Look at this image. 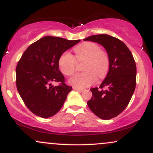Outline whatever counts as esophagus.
Listing matches in <instances>:
<instances>
[{
    "mask_svg": "<svg viewBox=\"0 0 153 153\" xmlns=\"http://www.w3.org/2000/svg\"><path fill=\"white\" fill-rule=\"evenodd\" d=\"M73 89L77 91H79V92H83L84 90H82L81 88H76V87H73Z\"/></svg>",
    "mask_w": 153,
    "mask_h": 153,
    "instance_id": "obj_1",
    "label": "esophagus"
}]
</instances>
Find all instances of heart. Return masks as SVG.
Returning <instances> with one entry per match:
<instances>
[{"instance_id": "heart-1", "label": "heart", "mask_w": 153, "mask_h": 153, "mask_svg": "<svg viewBox=\"0 0 153 153\" xmlns=\"http://www.w3.org/2000/svg\"><path fill=\"white\" fill-rule=\"evenodd\" d=\"M75 57L68 52H64L59 59V67L63 74L71 75L76 68V60L85 61L84 73H78L69 80L73 86L85 88L93 85L99 78L106 76L109 69V57L99 45L94 42H84L74 48Z\"/></svg>"}]
</instances>
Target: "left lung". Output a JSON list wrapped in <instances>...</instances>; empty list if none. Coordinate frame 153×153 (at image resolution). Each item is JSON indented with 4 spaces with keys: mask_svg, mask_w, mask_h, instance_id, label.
<instances>
[{
    "mask_svg": "<svg viewBox=\"0 0 153 153\" xmlns=\"http://www.w3.org/2000/svg\"><path fill=\"white\" fill-rule=\"evenodd\" d=\"M83 40L102 45L109 57V69L99 87L101 90L91 88L92 97L87 102L94 114L108 120L125 109L134 94L137 75L135 61L125 44L114 36L92 35ZM104 87L106 89L102 90Z\"/></svg>",
    "mask_w": 153,
    "mask_h": 153,
    "instance_id": "1",
    "label": "left lung"
}]
</instances>
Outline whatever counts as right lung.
<instances>
[{"mask_svg": "<svg viewBox=\"0 0 153 153\" xmlns=\"http://www.w3.org/2000/svg\"><path fill=\"white\" fill-rule=\"evenodd\" d=\"M80 42L47 36L31 45L22 54L16 69L17 90L35 115L49 118L62 108L72 87L65 83L59 59ZM53 82L62 84L54 87Z\"/></svg>", "mask_w": 153, "mask_h": 153, "instance_id": "right-lung-1", "label": "right lung"}]
</instances>
